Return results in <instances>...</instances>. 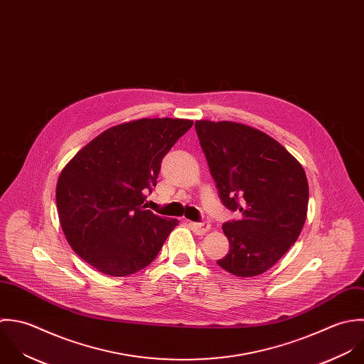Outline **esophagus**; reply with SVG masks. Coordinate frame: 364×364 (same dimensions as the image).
I'll use <instances>...</instances> for the list:
<instances>
[{"label":"esophagus","mask_w":364,"mask_h":364,"mask_svg":"<svg viewBox=\"0 0 364 364\" xmlns=\"http://www.w3.org/2000/svg\"><path fill=\"white\" fill-rule=\"evenodd\" d=\"M191 228L192 230L196 233V235H205L206 232H209L210 229V223L209 222H202V223H191Z\"/></svg>","instance_id":"esophagus-1"}]
</instances>
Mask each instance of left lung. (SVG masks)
I'll return each instance as SVG.
<instances>
[{
    "instance_id": "8db88e82",
    "label": "left lung",
    "mask_w": 364,
    "mask_h": 364,
    "mask_svg": "<svg viewBox=\"0 0 364 364\" xmlns=\"http://www.w3.org/2000/svg\"><path fill=\"white\" fill-rule=\"evenodd\" d=\"M195 128L223 205L242 213L223 225L230 250L218 264L237 277L259 275L301 235L309 200L305 171L252 127L199 120Z\"/></svg>"
}]
</instances>
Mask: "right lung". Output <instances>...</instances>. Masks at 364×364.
<instances>
[{
    "instance_id": "obj_1",
    "label": "right lung",
    "mask_w": 364,
    "mask_h": 364,
    "mask_svg": "<svg viewBox=\"0 0 364 364\" xmlns=\"http://www.w3.org/2000/svg\"><path fill=\"white\" fill-rule=\"evenodd\" d=\"M182 119H141L112 127L83 146L62 169L56 206L66 240L86 262L112 275L149 265L176 219L145 209L161 162L192 127Z\"/></svg>"
}]
</instances>
